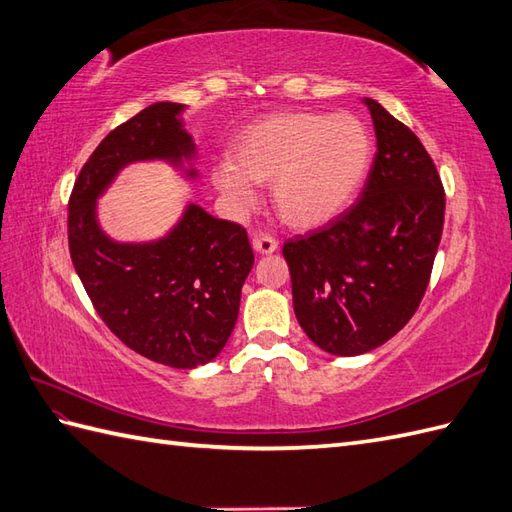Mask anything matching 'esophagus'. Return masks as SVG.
I'll list each match as a JSON object with an SVG mask.
<instances>
[{"label": "esophagus", "instance_id": "obj_1", "mask_svg": "<svg viewBox=\"0 0 512 512\" xmlns=\"http://www.w3.org/2000/svg\"><path fill=\"white\" fill-rule=\"evenodd\" d=\"M253 251L255 253H259V255H270V253H275L277 251V240H272V237H268V235H259V237H253Z\"/></svg>", "mask_w": 512, "mask_h": 512}]
</instances>
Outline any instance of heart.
I'll return each mask as SVG.
<instances>
[{
  "mask_svg": "<svg viewBox=\"0 0 512 512\" xmlns=\"http://www.w3.org/2000/svg\"><path fill=\"white\" fill-rule=\"evenodd\" d=\"M371 163V137L353 115L288 111L259 117L229 146V161L211 172L216 192L251 211L270 183L279 218L296 231L320 229L351 205Z\"/></svg>",
  "mask_w": 512,
  "mask_h": 512,
  "instance_id": "heart-1",
  "label": "heart"
}]
</instances>
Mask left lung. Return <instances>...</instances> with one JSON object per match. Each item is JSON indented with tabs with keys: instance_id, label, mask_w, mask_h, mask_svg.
I'll use <instances>...</instances> for the list:
<instances>
[{
	"instance_id": "1",
	"label": "left lung",
	"mask_w": 512,
	"mask_h": 512,
	"mask_svg": "<svg viewBox=\"0 0 512 512\" xmlns=\"http://www.w3.org/2000/svg\"><path fill=\"white\" fill-rule=\"evenodd\" d=\"M371 111L377 152L358 202L327 227L283 244L294 314L318 349L362 355L406 327L441 244L445 194L430 154L382 104Z\"/></svg>"
}]
</instances>
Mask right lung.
Wrapping results in <instances>:
<instances>
[{
    "instance_id": "right-lung-1",
    "label": "right lung",
    "mask_w": 512,
    "mask_h": 512,
    "mask_svg": "<svg viewBox=\"0 0 512 512\" xmlns=\"http://www.w3.org/2000/svg\"><path fill=\"white\" fill-rule=\"evenodd\" d=\"M185 111L187 104L154 102L111 130L80 170L67 220L71 261L106 327L172 368L207 364L227 344L255 261L246 231L187 200L165 233L115 240L100 222V200L135 163H165L198 181Z\"/></svg>"
}]
</instances>
